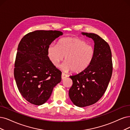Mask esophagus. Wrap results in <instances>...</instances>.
Returning <instances> with one entry per match:
<instances>
[{"label":"esophagus","mask_w":130,"mask_h":130,"mask_svg":"<svg viewBox=\"0 0 130 130\" xmlns=\"http://www.w3.org/2000/svg\"><path fill=\"white\" fill-rule=\"evenodd\" d=\"M68 75L67 74H66L64 73H62V74H61V79L63 80V79L66 78L67 77H68Z\"/></svg>","instance_id":"34e87169"}]
</instances>
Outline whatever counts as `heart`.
Wrapping results in <instances>:
<instances>
[{"instance_id":"obj_1","label":"heart","mask_w":130,"mask_h":130,"mask_svg":"<svg viewBox=\"0 0 130 130\" xmlns=\"http://www.w3.org/2000/svg\"><path fill=\"white\" fill-rule=\"evenodd\" d=\"M95 54L94 48L78 38L66 37L60 39L57 45L51 44L47 48V56L51 63L57 67L63 60L61 68L80 73L87 68Z\"/></svg>"}]
</instances>
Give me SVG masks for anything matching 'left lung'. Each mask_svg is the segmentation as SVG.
I'll return each instance as SVG.
<instances>
[{
	"label": "left lung",
	"mask_w": 130,
	"mask_h": 130,
	"mask_svg": "<svg viewBox=\"0 0 130 130\" xmlns=\"http://www.w3.org/2000/svg\"><path fill=\"white\" fill-rule=\"evenodd\" d=\"M81 34L94 41L95 54L87 68L70 76L73 85L69 97L74 105L85 107L97 102L104 94L112 75V62L111 49L106 41L94 33Z\"/></svg>",
	"instance_id": "8db88e82"
}]
</instances>
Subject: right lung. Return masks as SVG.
<instances>
[{"label": "right lung", "mask_w": 130, "mask_h": 130, "mask_svg": "<svg viewBox=\"0 0 130 130\" xmlns=\"http://www.w3.org/2000/svg\"><path fill=\"white\" fill-rule=\"evenodd\" d=\"M62 34L57 30H36L24 36L19 43L14 75L20 94L32 104L45 103L61 81V72L51 63L47 48Z\"/></svg>", "instance_id": "obj_1"}]
</instances>
